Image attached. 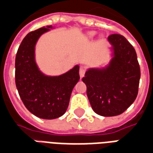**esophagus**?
<instances>
[{"label":"esophagus","instance_id":"1","mask_svg":"<svg viewBox=\"0 0 153 153\" xmlns=\"http://www.w3.org/2000/svg\"><path fill=\"white\" fill-rule=\"evenodd\" d=\"M85 72H86V69L85 68H83V67H81L79 69V75L80 78H83L84 76V74H85Z\"/></svg>","mask_w":153,"mask_h":153}]
</instances>
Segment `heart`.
<instances>
[{"label":"heart","instance_id":"b5f03b06","mask_svg":"<svg viewBox=\"0 0 153 153\" xmlns=\"http://www.w3.org/2000/svg\"><path fill=\"white\" fill-rule=\"evenodd\" d=\"M95 34H96V33H95V32H91V33H89L90 37H93Z\"/></svg>","mask_w":153,"mask_h":153}]
</instances>
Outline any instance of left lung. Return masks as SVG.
Segmentation results:
<instances>
[{
	"instance_id": "left-lung-1",
	"label": "left lung",
	"mask_w": 153,
	"mask_h": 153,
	"mask_svg": "<svg viewBox=\"0 0 153 153\" xmlns=\"http://www.w3.org/2000/svg\"><path fill=\"white\" fill-rule=\"evenodd\" d=\"M113 58L104 69H90L82 80L93 110L102 116L120 115L134 102L140 67L134 48L120 34H111Z\"/></svg>"
}]
</instances>
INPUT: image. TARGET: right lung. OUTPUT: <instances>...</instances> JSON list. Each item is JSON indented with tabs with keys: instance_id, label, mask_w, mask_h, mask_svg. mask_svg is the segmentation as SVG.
I'll return each mask as SVG.
<instances>
[{
	"instance_id": "add662e5",
	"label": "right lung",
	"mask_w": 153,
	"mask_h": 153,
	"mask_svg": "<svg viewBox=\"0 0 153 153\" xmlns=\"http://www.w3.org/2000/svg\"><path fill=\"white\" fill-rule=\"evenodd\" d=\"M51 26L42 27L26 35L15 57V84L25 107L46 120L60 117L66 111L72 90L79 80V66L60 76H47L35 62V45Z\"/></svg>"
}]
</instances>
